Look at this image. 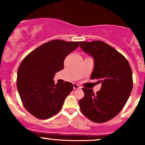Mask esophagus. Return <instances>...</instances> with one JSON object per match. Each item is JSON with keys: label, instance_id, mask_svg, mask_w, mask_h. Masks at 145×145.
<instances>
[{"label": "esophagus", "instance_id": "1", "mask_svg": "<svg viewBox=\"0 0 145 145\" xmlns=\"http://www.w3.org/2000/svg\"><path fill=\"white\" fill-rule=\"evenodd\" d=\"M73 88H74V89H78V88H81V86H79L78 84H73Z\"/></svg>", "mask_w": 145, "mask_h": 145}]
</instances>
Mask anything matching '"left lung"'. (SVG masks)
Masks as SVG:
<instances>
[{
  "mask_svg": "<svg viewBox=\"0 0 145 145\" xmlns=\"http://www.w3.org/2000/svg\"><path fill=\"white\" fill-rule=\"evenodd\" d=\"M80 46L94 59L91 79L102 83L96 93L91 88H83L80 110L93 122H107L122 110L129 99L133 88L132 70L123 55L103 41H80Z\"/></svg>",
  "mask_w": 145,
  "mask_h": 145,
  "instance_id": "1",
  "label": "left lung"
}]
</instances>
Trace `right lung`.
<instances>
[{"instance_id":"1","label":"right lung","mask_w":145,"mask_h":145,"mask_svg":"<svg viewBox=\"0 0 145 145\" xmlns=\"http://www.w3.org/2000/svg\"><path fill=\"white\" fill-rule=\"evenodd\" d=\"M80 42L54 40L38 47L24 58L17 71L16 86L23 105L38 119L58 113L73 89L70 82L55 84V73L63 70L65 57Z\"/></svg>"}]
</instances>
